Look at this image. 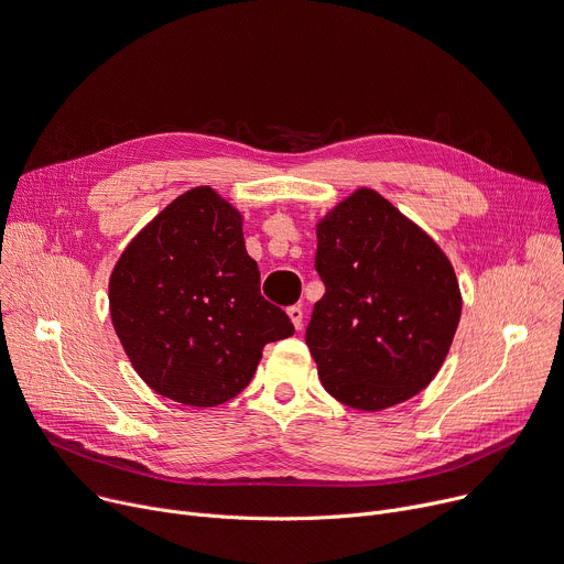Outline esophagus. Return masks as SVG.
I'll return each instance as SVG.
<instances>
[{
  "label": "esophagus",
  "instance_id": "1",
  "mask_svg": "<svg viewBox=\"0 0 564 564\" xmlns=\"http://www.w3.org/2000/svg\"><path fill=\"white\" fill-rule=\"evenodd\" d=\"M288 317L292 319L294 328L299 330L301 324H303V308H301V305H290V308H288Z\"/></svg>",
  "mask_w": 564,
  "mask_h": 564
}]
</instances>
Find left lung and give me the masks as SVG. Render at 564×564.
<instances>
[{
    "label": "left lung",
    "mask_w": 564,
    "mask_h": 564,
    "mask_svg": "<svg viewBox=\"0 0 564 564\" xmlns=\"http://www.w3.org/2000/svg\"><path fill=\"white\" fill-rule=\"evenodd\" d=\"M315 268L326 294L305 344L324 389L362 412L423 391L464 305L443 249L378 191L357 188L317 223Z\"/></svg>",
    "instance_id": "8db88e82"
}]
</instances>
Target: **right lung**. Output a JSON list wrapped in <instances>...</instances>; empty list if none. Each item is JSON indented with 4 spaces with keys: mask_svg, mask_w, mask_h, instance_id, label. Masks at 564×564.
Returning a JSON list of instances; mask_svg holds the SVG:
<instances>
[{
    "mask_svg": "<svg viewBox=\"0 0 564 564\" xmlns=\"http://www.w3.org/2000/svg\"><path fill=\"white\" fill-rule=\"evenodd\" d=\"M110 315L141 380L191 406L238 395L265 344L294 333L261 294L240 212L212 186L182 193L130 240L110 276Z\"/></svg>",
    "mask_w": 564,
    "mask_h": 564,
    "instance_id": "add662e5",
    "label": "right lung"
}]
</instances>
